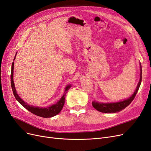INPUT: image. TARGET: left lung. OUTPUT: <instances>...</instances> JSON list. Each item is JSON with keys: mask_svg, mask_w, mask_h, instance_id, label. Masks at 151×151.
Segmentation results:
<instances>
[{"mask_svg": "<svg viewBox=\"0 0 151 151\" xmlns=\"http://www.w3.org/2000/svg\"><path fill=\"white\" fill-rule=\"evenodd\" d=\"M140 80L139 81V83L137 86V88H136L135 92L134 93V94L130 97V98L122 101L116 102V103H110V104H102V103H99V102H97L96 101H92V105H93V107L96 110L100 111V112L107 113V114L119 112V111L122 110L125 108L127 107V106L134 99L135 96L139 90V88L141 83V81H142V66H141L140 64Z\"/></svg>", "mask_w": 151, "mask_h": 151, "instance_id": "1", "label": "left lung"}]
</instances>
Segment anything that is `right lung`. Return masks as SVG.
<instances>
[{
  "label": "right lung",
  "mask_w": 151,
  "mask_h": 151,
  "mask_svg": "<svg viewBox=\"0 0 151 151\" xmlns=\"http://www.w3.org/2000/svg\"><path fill=\"white\" fill-rule=\"evenodd\" d=\"M16 56V55L14 57V60H15ZM14 62L12 64V68H11V87H12V90L13 91V93L15 98L16 100L20 103L24 108L26 109L27 110H29L30 112L32 113L33 114L36 115L37 116H41V117L43 118H50L52 117V116H54L56 115L59 114L61 110H62L63 105L65 104V95L67 91L70 89L71 87V85H68L65 88V94L63 95V96L61 97V99L58 101L57 103L55 105H52L49 107L47 108H40V107H36V106H34L29 105L28 104L24 102L20 97L19 96L18 94L17 93V91L15 88V86H14V81H13V73H14Z\"/></svg>",
  "instance_id": "1"
}]
</instances>
